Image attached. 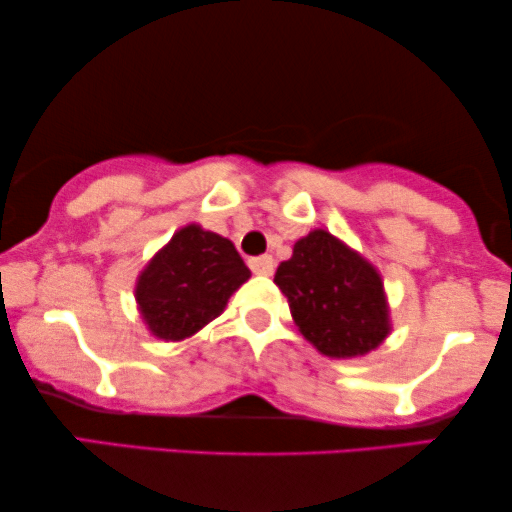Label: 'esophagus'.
I'll use <instances>...</instances> for the list:
<instances>
[{
	"mask_svg": "<svg viewBox=\"0 0 512 512\" xmlns=\"http://www.w3.org/2000/svg\"><path fill=\"white\" fill-rule=\"evenodd\" d=\"M274 267H276V262H274V257H271V255L252 257V260H250L252 274H257V276H271V274H274Z\"/></svg>",
	"mask_w": 512,
	"mask_h": 512,
	"instance_id": "obj_1",
	"label": "esophagus"
}]
</instances>
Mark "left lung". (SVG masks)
<instances>
[{
  "mask_svg": "<svg viewBox=\"0 0 512 512\" xmlns=\"http://www.w3.org/2000/svg\"><path fill=\"white\" fill-rule=\"evenodd\" d=\"M274 283L288 297L295 326L326 357H364L392 331L380 271L331 231L300 238Z\"/></svg>",
  "mask_w": 512,
  "mask_h": 512,
  "instance_id": "8db88e82",
  "label": "left lung"
}]
</instances>
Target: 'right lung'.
Segmentation results:
<instances>
[{
  "label": "right lung",
  "mask_w": 512,
  "mask_h": 512,
  "mask_svg": "<svg viewBox=\"0 0 512 512\" xmlns=\"http://www.w3.org/2000/svg\"><path fill=\"white\" fill-rule=\"evenodd\" d=\"M248 278L229 238L186 224L148 260L134 297L151 335L181 342L215 321Z\"/></svg>",
  "instance_id": "add662e5"
}]
</instances>
